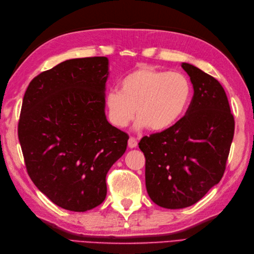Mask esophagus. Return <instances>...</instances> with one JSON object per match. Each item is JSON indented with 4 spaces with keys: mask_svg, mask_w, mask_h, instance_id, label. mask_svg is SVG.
<instances>
[{
    "mask_svg": "<svg viewBox=\"0 0 254 254\" xmlns=\"http://www.w3.org/2000/svg\"><path fill=\"white\" fill-rule=\"evenodd\" d=\"M137 146V139L135 137L131 136L130 138H128V147L130 148H134Z\"/></svg>",
    "mask_w": 254,
    "mask_h": 254,
    "instance_id": "esophagus-1",
    "label": "esophagus"
}]
</instances>
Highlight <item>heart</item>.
<instances>
[{
	"label": "heart",
	"instance_id": "heart-1",
	"mask_svg": "<svg viewBox=\"0 0 254 254\" xmlns=\"http://www.w3.org/2000/svg\"><path fill=\"white\" fill-rule=\"evenodd\" d=\"M119 87L106 97L108 118L117 127L128 126L137 113V128L168 130L183 117L192 98V85L185 74L148 66L126 75Z\"/></svg>",
	"mask_w": 254,
	"mask_h": 254
}]
</instances>
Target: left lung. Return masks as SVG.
I'll return each mask as SVG.
<instances>
[{"label": "left lung", "mask_w": 254, "mask_h": 254, "mask_svg": "<svg viewBox=\"0 0 254 254\" xmlns=\"http://www.w3.org/2000/svg\"><path fill=\"white\" fill-rule=\"evenodd\" d=\"M194 94L174 127L144 136L138 147L145 156V183L158 206L178 209L198 202L222 179L235 120L223 86L216 78L189 63Z\"/></svg>", "instance_id": "1"}]
</instances>
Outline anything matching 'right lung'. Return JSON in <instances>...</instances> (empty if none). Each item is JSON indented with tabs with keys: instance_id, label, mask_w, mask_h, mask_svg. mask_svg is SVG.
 Listing matches in <instances>:
<instances>
[{
	"instance_id": "obj_1",
	"label": "right lung",
	"mask_w": 254,
	"mask_h": 254,
	"mask_svg": "<svg viewBox=\"0 0 254 254\" xmlns=\"http://www.w3.org/2000/svg\"><path fill=\"white\" fill-rule=\"evenodd\" d=\"M108 59L66 60L29 83L18 122L26 169L35 186L64 209L86 212L107 195L106 176L128 135L108 122Z\"/></svg>"
}]
</instances>
